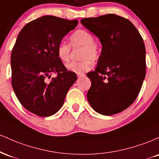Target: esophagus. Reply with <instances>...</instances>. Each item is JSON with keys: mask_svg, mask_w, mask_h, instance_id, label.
<instances>
[{"mask_svg": "<svg viewBox=\"0 0 159 159\" xmlns=\"http://www.w3.org/2000/svg\"><path fill=\"white\" fill-rule=\"evenodd\" d=\"M84 74H83V73L77 74V76H78V78H81V77H82V76H84Z\"/></svg>", "mask_w": 159, "mask_h": 159, "instance_id": "esophagus-1", "label": "esophagus"}]
</instances>
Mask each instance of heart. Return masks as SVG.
<instances>
[{
  "instance_id": "b5f03b06",
  "label": "heart",
  "mask_w": 159,
  "mask_h": 159,
  "mask_svg": "<svg viewBox=\"0 0 159 159\" xmlns=\"http://www.w3.org/2000/svg\"><path fill=\"white\" fill-rule=\"evenodd\" d=\"M70 45L76 48L82 47L80 62H72L66 65V69L76 74L83 73L90 70L92 66L91 61H98L100 56V47L94 41V36L88 30L80 29L73 33L69 38ZM67 43H61L57 48L59 59L63 63H67L70 58L71 47Z\"/></svg>"
}]
</instances>
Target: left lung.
I'll return each mask as SVG.
<instances>
[{"mask_svg": "<svg viewBox=\"0 0 159 159\" xmlns=\"http://www.w3.org/2000/svg\"><path fill=\"white\" fill-rule=\"evenodd\" d=\"M81 23L102 45L95 71L88 72L87 100L100 114L113 115L130 106L146 75V50L141 36L129 20L114 14L83 19Z\"/></svg>", "mask_w": 159, "mask_h": 159, "instance_id": "8db88e82", "label": "left lung"}]
</instances>
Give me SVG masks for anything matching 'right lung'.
I'll return each mask as SVG.
<instances>
[{
	"label": "right lung",
	"instance_id": "obj_1",
	"mask_svg": "<svg viewBox=\"0 0 159 159\" xmlns=\"http://www.w3.org/2000/svg\"><path fill=\"white\" fill-rule=\"evenodd\" d=\"M78 23L45 16L27 23L18 35L11 54L12 88L23 107L37 116L56 114L77 80L59 59L57 48ZM52 73L58 76L48 82Z\"/></svg>",
	"mask_w": 159,
	"mask_h": 159
}]
</instances>
